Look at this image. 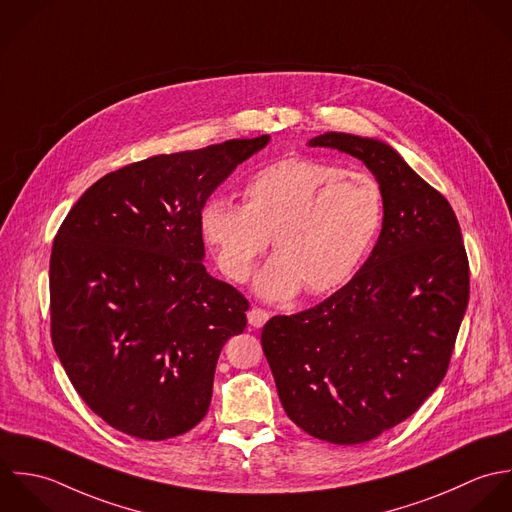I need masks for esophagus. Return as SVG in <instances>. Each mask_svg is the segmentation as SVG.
<instances>
[{
  "instance_id": "esophagus-1",
  "label": "esophagus",
  "mask_w": 512,
  "mask_h": 512,
  "mask_svg": "<svg viewBox=\"0 0 512 512\" xmlns=\"http://www.w3.org/2000/svg\"><path fill=\"white\" fill-rule=\"evenodd\" d=\"M247 320L251 326L261 328L269 320V312L265 308L253 307L247 312Z\"/></svg>"
}]
</instances>
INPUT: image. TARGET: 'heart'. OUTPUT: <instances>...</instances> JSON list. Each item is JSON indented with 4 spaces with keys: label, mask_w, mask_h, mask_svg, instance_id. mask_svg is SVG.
<instances>
[{
    "label": "heart",
    "mask_w": 512,
    "mask_h": 512,
    "mask_svg": "<svg viewBox=\"0 0 512 512\" xmlns=\"http://www.w3.org/2000/svg\"><path fill=\"white\" fill-rule=\"evenodd\" d=\"M386 217L380 182L308 156L275 160L243 186V205L211 198L200 227L221 271L243 283L273 237L275 255L257 277L265 299L303 287L322 295L344 285L372 251Z\"/></svg>",
    "instance_id": "obj_1"
}]
</instances>
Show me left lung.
Listing matches in <instances>:
<instances>
[{"label":"left lung","instance_id":"8db88e82","mask_svg":"<svg viewBox=\"0 0 512 512\" xmlns=\"http://www.w3.org/2000/svg\"><path fill=\"white\" fill-rule=\"evenodd\" d=\"M364 162L386 198L370 257L316 307L261 332L287 415L356 445L402 423L441 384L469 303V261L449 202L388 144L344 132L308 142Z\"/></svg>","mask_w":512,"mask_h":512}]
</instances>
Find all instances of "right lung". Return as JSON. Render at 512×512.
Segmentation results:
<instances>
[{
	"instance_id": "1",
	"label": "right lung",
	"mask_w": 512,
	"mask_h": 512,
	"mask_svg": "<svg viewBox=\"0 0 512 512\" xmlns=\"http://www.w3.org/2000/svg\"><path fill=\"white\" fill-rule=\"evenodd\" d=\"M269 134L160 154L95 182L51 251V338L77 394L138 439L204 419L223 344L247 299L205 271L200 211Z\"/></svg>"
}]
</instances>
